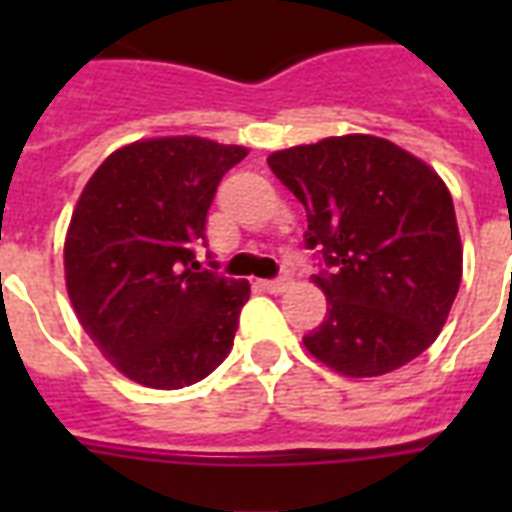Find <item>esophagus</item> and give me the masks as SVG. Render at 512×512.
<instances>
[{"instance_id":"obj_1","label":"esophagus","mask_w":512,"mask_h":512,"mask_svg":"<svg viewBox=\"0 0 512 512\" xmlns=\"http://www.w3.org/2000/svg\"><path fill=\"white\" fill-rule=\"evenodd\" d=\"M289 284H292V281H289V279H263V281H257V287L265 289V292H271V295H281V292H287Z\"/></svg>"}]
</instances>
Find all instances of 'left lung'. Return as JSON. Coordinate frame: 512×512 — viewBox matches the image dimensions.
Wrapping results in <instances>:
<instances>
[{"instance_id":"1","label":"left lung","mask_w":512,"mask_h":512,"mask_svg":"<svg viewBox=\"0 0 512 512\" xmlns=\"http://www.w3.org/2000/svg\"><path fill=\"white\" fill-rule=\"evenodd\" d=\"M308 215L327 316L303 345L345 377H380L433 345L462 281L449 188L404 148L342 135L268 156Z\"/></svg>"}]
</instances>
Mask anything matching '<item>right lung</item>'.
I'll return each mask as SVG.
<instances>
[{"label": "right lung", "mask_w": 512, "mask_h": 512, "mask_svg": "<svg viewBox=\"0 0 512 512\" xmlns=\"http://www.w3.org/2000/svg\"><path fill=\"white\" fill-rule=\"evenodd\" d=\"M247 148L151 138L119 148L76 201L66 289L100 353L146 388L204 380L231 353L249 281L199 271L207 212Z\"/></svg>", "instance_id": "right-lung-1"}]
</instances>
